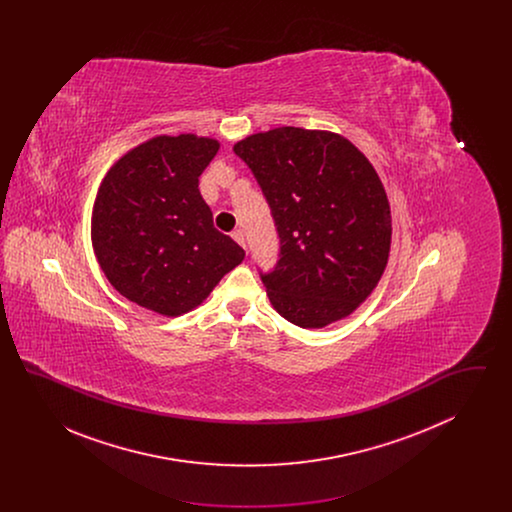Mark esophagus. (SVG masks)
<instances>
[{"instance_id":"obj_1","label":"esophagus","mask_w":512,"mask_h":512,"mask_svg":"<svg viewBox=\"0 0 512 512\" xmlns=\"http://www.w3.org/2000/svg\"><path fill=\"white\" fill-rule=\"evenodd\" d=\"M232 238L238 242V244L242 245V247H245V234L244 230L242 228H238V230H234L232 232Z\"/></svg>"}]
</instances>
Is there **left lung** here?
<instances>
[{"instance_id":"obj_1","label":"left lung","mask_w":512,"mask_h":512,"mask_svg":"<svg viewBox=\"0 0 512 512\" xmlns=\"http://www.w3.org/2000/svg\"><path fill=\"white\" fill-rule=\"evenodd\" d=\"M257 178L280 236L261 274L278 315L301 328L349 317L388 265L391 215L382 180L340 134L282 126L234 146Z\"/></svg>"}]
</instances>
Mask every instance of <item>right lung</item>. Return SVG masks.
I'll return each instance as SVG.
<instances>
[{
    "label": "right lung",
    "mask_w": 512,
    "mask_h": 512,
    "mask_svg": "<svg viewBox=\"0 0 512 512\" xmlns=\"http://www.w3.org/2000/svg\"><path fill=\"white\" fill-rule=\"evenodd\" d=\"M219 147L195 134L157 136L122 155L99 186L94 253L111 286L140 307L184 315L244 261L197 188Z\"/></svg>",
    "instance_id": "1"
}]
</instances>
